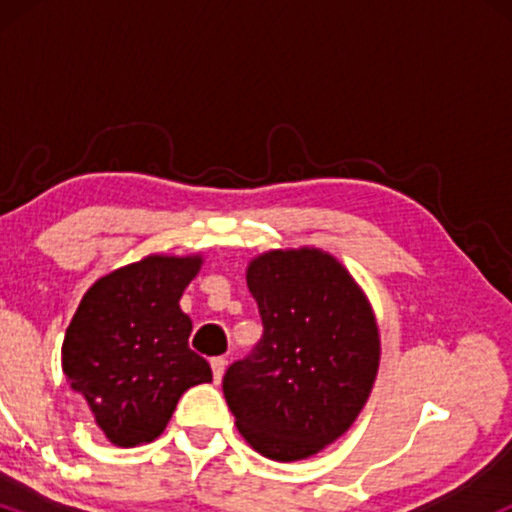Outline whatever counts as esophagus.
Wrapping results in <instances>:
<instances>
[{
    "label": "esophagus",
    "instance_id": "1",
    "mask_svg": "<svg viewBox=\"0 0 512 512\" xmlns=\"http://www.w3.org/2000/svg\"><path fill=\"white\" fill-rule=\"evenodd\" d=\"M223 370H226V358H223V356L211 358V373H214V383H216V385L221 383Z\"/></svg>",
    "mask_w": 512,
    "mask_h": 512
}]
</instances>
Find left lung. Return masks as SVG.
<instances>
[{"mask_svg":"<svg viewBox=\"0 0 512 512\" xmlns=\"http://www.w3.org/2000/svg\"><path fill=\"white\" fill-rule=\"evenodd\" d=\"M248 289L264 332L228 366L223 395L260 455L305 460L361 414L380 366L378 322L354 276L317 248L255 257Z\"/></svg>","mask_w":512,"mask_h":512,"instance_id":"left-lung-1","label":"left lung"}]
</instances>
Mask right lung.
<instances>
[{
	"label": "right lung",
	"instance_id": "1",
	"mask_svg": "<svg viewBox=\"0 0 512 512\" xmlns=\"http://www.w3.org/2000/svg\"><path fill=\"white\" fill-rule=\"evenodd\" d=\"M202 257L151 255L101 276L69 322L62 370L105 438L120 448L163 433L182 392L211 383V368L187 344L192 320L180 296Z\"/></svg>",
	"mask_w": 512,
	"mask_h": 512
}]
</instances>
